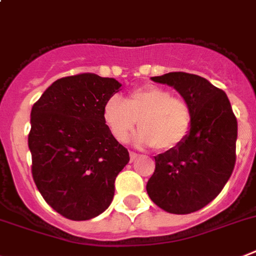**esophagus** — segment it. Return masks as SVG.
I'll use <instances>...</instances> for the list:
<instances>
[{"label":"esophagus","instance_id":"esophagus-1","mask_svg":"<svg viewBox=\"0 0 256 256\" xmlns=\"http://www.w3.org/2000/svg\"><path fill=\"white\" fill-rule=\"evenodd\" d=\"M137 156H138V155H137L136 152H130V162H134V160H136Z\"/></svg>","mask_w":256,"mask_h":256}]
</instances>
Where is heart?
<instances>
[{
  "mask_svg": "<svg viewBox=\"0 0 256 256\" xmlns=\"http://www.w3.org/2000/svg\"><path fill=\"white\" fill-rule=\"evenodd\" d=\"M102 116L112 137L119 142L130 138L138 120L137 145L171 150L190 133L193 114L185 100L172 97L168 89L145 85L132 90L126 100L114 96L104 104Z\"/></svg>",
  "mask_w": 256,
  "mask_h": 256,
  "instance_id": "obj_1",
  "label": "heart"
}]
</instances>
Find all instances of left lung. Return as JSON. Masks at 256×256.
<instances>
[{"label":"left lung","instance_id":"left-lung-1","mask_svg":"<svg viewBox=\"0 0 256 256\" xmlns=\"http://www.w3.org/2000/svg\"><path fill=\"white\" fill-rule=\"evenodd\" d=\"M152 80L180 93L190 106L193 123L184 142L155 156L146 190L167 212H194L215 200L232 174L237 119L226 93L204 78L170 72Z\"/></svg>","mask_w":256,"mask_h":256}]
</instances>
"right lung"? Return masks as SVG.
<instances>
[{"label":"right lung","instance_id":"1","mask_svg":"<svg viewBox=\"0 0 256 256\" xmlns=\"http://www.w3.org/2000/svg\"><path fill=\"white\" fill-rule=\"evenodd\" d=\"M115 78L78 74L58 78L30 111L32 176L44 200L70 220L93 219L110 206L130 152L102 116L119 92Z\"/></svg>","mask_w":256,"mask_h":256}]
</instances>
